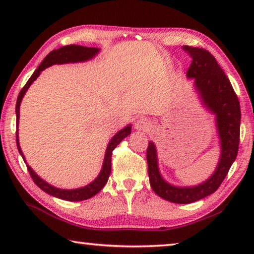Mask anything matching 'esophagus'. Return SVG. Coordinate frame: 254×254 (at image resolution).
Listing matches in <instances>:
<instances>
[{
  "instance_id": "1",
  "label": "esophagus",
  "mask_w": 254,
  "mask_h": 254,
  "mask_svg": "<svg viewBox=\"0 0 254 254\" xmlns=\"http://www.w3.org/2000/svg\"><path fill=\"white\" fill-rule=\"evenodd\" d=\"M151 127H152V123L147 118H140L135 122V128H136V130L148 132V131L151 130Z\"/></svg>"
}]
</instances>
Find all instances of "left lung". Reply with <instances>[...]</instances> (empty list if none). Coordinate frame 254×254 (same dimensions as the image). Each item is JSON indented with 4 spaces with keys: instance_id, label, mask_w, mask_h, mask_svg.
I'll return each instance as SVG.
<instances>
[{
    "instance_id": "left-lung-1",
    "label": "left lung",
    "mask_w": 254,
    "mask_h": 254,
    "mask_svg": "<svg viewBox=\"0 0 254 254\" xmlns=\"http://www.w3.org/2000/svg\"><path fill=\"white\" fill-rule=\"evenodd\" d=\"M183 49L191 57L187 77L195 79V88L201 102L216 115L221 157L214 174L206 182L192 187H177L162 178L158 168L156 145L150 141L147 149L150 186L161 198L176 204L194 203L217 190L238 156L241 122L239 98L214 56L196 47L184 46Z\"/></svg>"
}]
</instances>
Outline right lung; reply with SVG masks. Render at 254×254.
I'll list each match as a JSON object with an SVG mask.
<instances>
[{
  "mask_svg": "<svg viewBox=\"0 0 254 254\" xmlns=\"http://www.w3.org/2000/svg\"><path fill=\"white\" fill-rule=\"evenodd\" d=\"M98 51H100V49L93 48V47L69 45V46H64V47H62V48H59L57 50H53L51 53L47 55L45 59L42 60V63L40 64V66L38 67L36 70H34L32 76L30 77L29 80L27 81V84L24 85V87L21 89L19 93L18 100H16V105H15L16 127L19 126L21 101H22L24 94L27 93L28 88L31 86L33 81L38 78V76L40 75V72L42 70H45L46 68L55 65V64H58L59 65V64L86 62V60H89L93 57H95V56L98 54ZM131 127H132L128 124L127 127H123L122 130H120L117 134L112 137L109 145H107V148H106L104 162H103L101 173L97 176V178L94 180V182H92L91 184H88L87 186L81 187V188H76V189H60L57 187H54V186H51L50 184L45 182L44 179H41L39 176H38L31 169V167H30L27 163V168H28L29 174H30V176H31L32 180L38 187L42 189V190L47 192V194L57 197V198L68 200V201H79V200H85V199L91 198V197L95 196L98 191H101V189L106 185L107 180H109L110 174H111V168H112V163H111L112 151L117 148V145L121 142L124 137H127L128 134H131ZM18 134L19 133H18V130H16V147H18L21 157L23 158V160L25 162V158L22 153V150H21V148H20Z\"/></svg>",
  "mask_w": 254,
  "mask_h": 254,
  "instance_id": "obj_1",
  "label": "right lung"
}]
</instances>
